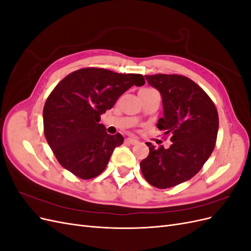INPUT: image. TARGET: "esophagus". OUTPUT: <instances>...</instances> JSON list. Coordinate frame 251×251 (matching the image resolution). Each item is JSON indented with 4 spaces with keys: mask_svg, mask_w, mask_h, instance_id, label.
Listing matches in <instances>:
<instances>
[{
    "mask_svg": "<svg viewBox=\"0 0 251 251\" xmlns=\"http://www.w3.org/2000/svg\"><path fill=\"white\" fill-rule=\"evenodd\" d=\"M126 141L127 143H130V144H137V143L139 142L137 139H135V138H133V137H128V138H126Z\"/></svg>",
    "mask_w": 251,
    "mask_h": 251,
    "instance_id": "1",
    "label": "esophagus"
}]
</instances>
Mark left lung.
Listing matches in <instances>:
<instances>
[{
	"mask_svg": "<svg viewBox=\"0 0 251 251\" xmlns=\"http://www.w3.org/2000/svg\"><path fill=\"white\" fill-rule=\"evenodd\" d=\"M161 94L163 117L157 127L171 135L172 144L155 148L147 143L149 156L140 169L151 185L170 188L192 179L211 155L216 146L219 116L205 91L183 75H144Z\"/></svg>",
	"mask_w": 251,
	"mask_h": 251,
	"instance_id": "8db88e82",
	"label": "left lung"
}]
</instances>
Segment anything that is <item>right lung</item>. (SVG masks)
<instances>
[{
    "mask_svg": "<svg viewBox=\"0 0 251 251\" xmlns=\"http://www.w3.org/2000/svg\"><path fill=\"white\" fill-rule=\"evenodd\" d=\"M144 83L141 74L102 68H83L60 80L43 110L45 137L59 164L80 179L101 174L124 137L108 134L100 115L127 89Z\"/></svg>",
    "mask_w": 251,
    "mask_h": 251,
    "instance_id": "add662e5",
    "label": "right lung"
}]
</instances>
